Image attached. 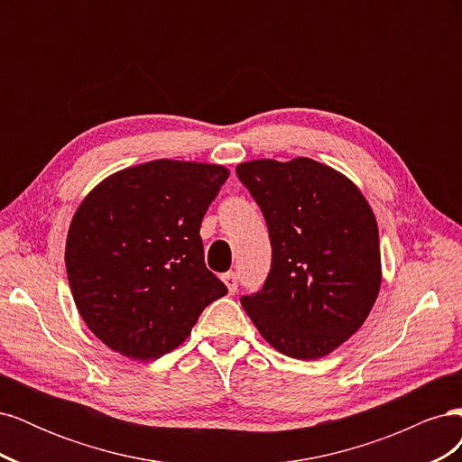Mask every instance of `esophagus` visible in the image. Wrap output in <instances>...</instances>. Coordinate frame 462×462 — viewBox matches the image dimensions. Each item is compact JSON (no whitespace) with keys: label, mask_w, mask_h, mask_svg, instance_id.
<instances>
[{"label":"esophagus","mask_w":462,"mask_h":462,"mask_svg":"<svg viewBox=\"0 0 462 462\" xmlns=\"http://www.w3.org/2000/svg\"><path fill=\"white\" fill-rule=\"evenodd\" d=\"M221 279H223V283L227 285L229 292H236V289H239V277H236L235 272H227Z\"/></svg>","instance_id":"esophagus-1"}]
</instances>
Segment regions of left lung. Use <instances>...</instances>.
Masks as SVG:
<instances>
[{"label": "left lung", "instance_id": "obj_1", "mask_svg": "<svg viewBox=\"0 0 462 462\" xmlns=\"http://www.w3.org/2000/svg\"><path fill=\"white\" fill-rule=\"evenodd\" d=\"M272 243V268L243 309L279 353L329 355L365 324L382 283L372 208L339 171L309 158L236 165Z\"/></svg>", "mask_w": 462, "mask_h": 462}]
</instances>
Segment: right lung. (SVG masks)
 I'll use <instances>...</instances> for the list:
<instances>
[{
	"label": "right lung",
	"mask_w": 462,
	"mask_h": 462,
	"mask_svg": "<svg viewBox=\"0 0 462 462\" xmlns=\"http://www.w3.org/2000/svg\"><path fill=\"white\" fill-rule=\"evenodd\" d=\"M227 177L221 165L156 160L107 177L82 200L67 235V277L82 319L109 348L158 358L227 295L200 239Z\"/></svg>",
	"instance_id": "add662e5"
}]
</instances>
